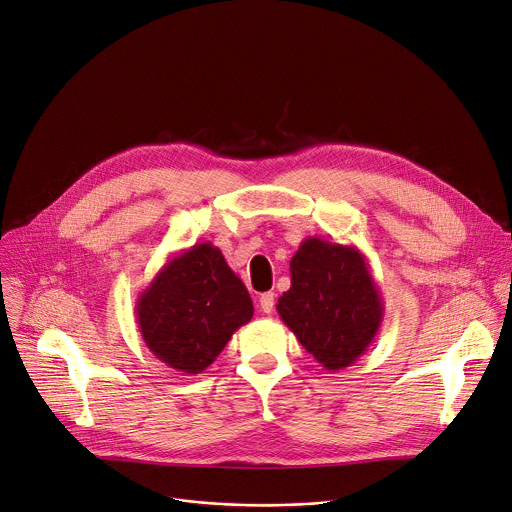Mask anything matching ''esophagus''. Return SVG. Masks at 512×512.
Wrapping results in <instances>:
<instances>
[{
    "mask_svg": "<svg viewBox=\"0 0 512 512\" xmlns=\"http://www.w3.org/2000/svg\"><path fill=\"white\" fill-rule=\"evenodd\" d=\"M273 304H275V294H273V292L261 294V298H259V308H261V312L271 314V312H273Z\"/></svg>",
    "mask_w": 512,
    "mask_h": 512,
    "instance_id": "obj_1",
    "label": "esophagus"
}]
</instances>
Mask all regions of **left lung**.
<instances>
[{"mask_svg": "<svg viewBox=\"0 0 512 512\" xmlns=\"http://www.w3.org/2000/svg\"><path fill=\"white\" fill-rule=\"evenodd\" d=\"M292 286L277 300L286 327L327 371L349 367L380 331L382 294L353 245L310 237L290 261Z\"/></svg>", "mask_w": 512, "mask_h": 512, "instance_id": "8db88e82", "label": "left lung"}]
</instances>
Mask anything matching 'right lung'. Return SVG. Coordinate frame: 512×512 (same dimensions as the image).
<instances>
[{
    "mask_svg": "<svg viewBox=\"0 0 512 512\" xmlns=\"http://www.w3.org/2000/svg\"><path fill=\"white\" fill-rule=\"evenodd\" d=\"M149 351L183 374H202L243 324L253 302L218 247L198 243L173 255L136 300Z\"/></svg>",
    "mask_w": 512,
    "mask_h": 512,
    "instance_id": "right-lung-1",
    "label": "right lung"
}]
</instances>
